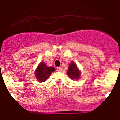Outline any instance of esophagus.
<instances>
[{
    "label": "esophagus",
    "mask_w": 120,
    "mask_h": 120,
    "mask_svg": "<svg viewBox=\"0 0 120 120\" xmlns=\"http://www.w3.org/2000/svg\"><path fill=\"white\" fill-rule=\"evenodd\" d=\"M57 71L59 72L61 71H62V67H57Z\"/></svg>",
    "instance_id": "esophagus-1"
}]
</instances>
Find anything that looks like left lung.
I'll return each instance as SVG.
<instances>
[{"label": "left lung", "instance_id": "1", "mask_svg": "<svg viewBox=\"0 0 120 120\" xmlns=\"http://www.w3.org/2000/svg\"><path fill=\"white\" fill-rule=\"evenodd\" d=\"M67 75L72 79H78L80 76V71L77 68L76 64L71 62L68 67L67 71Z\"/></svg>", "mask_w": 120, "mask_h": 120}]
</instances>
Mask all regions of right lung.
I'll list each match as a JSON object with an SVG mask.
<instances>
[{
	"instance_id": "obj_1",
	"label": "right lung",
	"mask_w": 120,
	"mask_h": 120,
	"mask_svg": "<svg viewBox=\"0 0 120 120\" xmlns=\"http://www.w3.org/2000/svg\"><path fill=\"white\" fill-rule=\"evenodd\" d=\"M55 70L52 67H47L45 63L43 62H41L35 71L36 78L41 82H45Z\"/></svg>"
}]
</instances>
